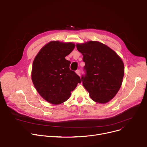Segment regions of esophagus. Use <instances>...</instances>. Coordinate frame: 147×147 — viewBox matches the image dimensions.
Masks as SVG:
<instances>
[{
    "mask_svg": "<svg viewBox=\"0 0 147 147\" xmlns=\"http://www.w3.org/2000/svg\"><path fill=\"white\" fill-rule=\"evenodd\" d=\"M76 74H77V75H78L79 76H80V75H81V71H80V69H78V70H76Z\"/></svg>",
    "mask_w": 147,
    "mask_h": 147,
    "instance_id": "1",
    "label": "esophagus"
}]
</instances>
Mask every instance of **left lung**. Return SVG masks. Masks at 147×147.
I'll use <instances>...</instances> for the list:
<instances>
[{
    "instance_id": "obj_1",
    "label": "left lung",
    "mask_w": 147,
    "mask_h": 147,
    "mask_svg": "<svg viewBox=\"0 0 147 147\" xmlns=\"http://www.w3.org/2000/svg\"><path fill=\"white\" fill-rule=\"evenodd\" d=\"M85 62L81 81L92 100L106 103L113 98L122 84L123 61L113 50L98 41L77 45Z\"/></svg>"
}]
</instances>
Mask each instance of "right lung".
I'll use <instances>...</instances> for the list:
<instances>
[{
    "instance_id": "obj_1",
    "label": "right lung",
    "mask_w": 147,
    "mask_h": 147,
    "mask_svg": "<svg viewBox=\"0 0 147 147\" xmlns=\"http://www.w3.org/2000/svg\"><path fill=\"white\" fill-rule=\"evenodd\" d=\"M72 42L51 41L43 47L34 60L31 78L40 96L53 105L66 101L75 90L80 77L69 69L65 59L74 49Z\"/></svg>"
}]
</instances>
